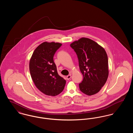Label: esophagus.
Wrapping results in <instances>:
<instances>
[{
  "mask_svg": "<svg viewBox=\"0 0 133 133\" xmlns=\"http://www.w3.org/2000/svg\"><path fill=\"white\" fill-rule=\"evenodd\" d=\"M71 78V75H68V76H67V77H66V79L67 80H69Z\"/></svg>",
  "mask_w": 133,
  "mask_h": 133,
  "instance_id": "34e87169",
  "label": "esophagus"
}]
</instances>
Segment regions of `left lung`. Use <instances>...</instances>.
I'll list each match as a JSON object with an SVG mask.
<instances>
[{
	"mask_svg": "<svg viewBox=\"0 0 133 133\" xmlns=\"http://www.w3.org/2000/svg\"><path fill=\"white\" fill-rule=\"evenodd\" d=\"M70 46L75 51L79 61L82 82L80 91L88 96L99 92L107 80L108 59L104 48L89 38L82 37L72 42Z\"/></svg>",
	"mask_w": 133,
	"mask_h": 133,
	"instance_id": "1",
	"label": "left lung"
}]
</instances>
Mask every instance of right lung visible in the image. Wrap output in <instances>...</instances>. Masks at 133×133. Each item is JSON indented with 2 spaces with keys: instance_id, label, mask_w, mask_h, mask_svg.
<instances>
[{
  "instance_id": "right-lung-1",
  "label": "right lung",
  "mask_w": 133,
  "mask_h": 133,
  "mask_svg": "<svg viewBox=\"0 0 133 133\" xmlns=\"http://www.w3.org/2000/svg\"><path fill=\"white\" fill-rule=\"evenodd\" d=\"M58 42H44L34 51L29 61V70L32 80L41 92L55 96L61 93L66 80L59 76L53 60L56 51L61 46Z\"/></svg>"
}]
</instances>
